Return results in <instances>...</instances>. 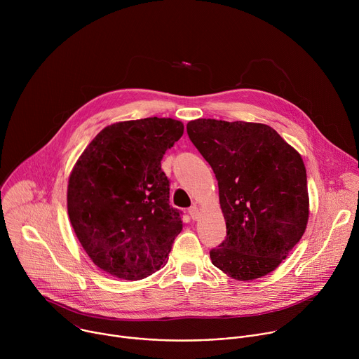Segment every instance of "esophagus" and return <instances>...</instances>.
<instances>
[{
  "mask_svg": "<svg viewBox=\"0 0 359 359\" xmlns=\"http://www.w3.org/2000/svg\"><path fill=\"white\" fill-rule=\"evenodd\" d=\"M187 212H189V216H190L193 220H197V219H198V209H197V206H191Z\"/></svg>",
  "mask_w": 359,
  "mask_h": 359,
  "instance_id": "1",
  "label": "esophagus"
}]
</instances>
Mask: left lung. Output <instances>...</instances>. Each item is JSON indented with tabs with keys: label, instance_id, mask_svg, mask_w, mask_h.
Returning a JSON list of instances; mask_svg holds the SVG:
<instances>
[{
	"label": "left lung",
	"instance_id": "8db88e82",
	"mask_svg": "<svg viewBox=\"0 0 359 359\" xmlns=\"http://www.w3.org/2000/svg\"><path fill=\"white\" fill-rule=\"evenodd\" d=\"M186 129L219 182L227 236L210 251L212 263L238 281L267 276L309 223L301 155L263 123L196 119Z\"/></svg>",
	"mask_w": 359,
	"mask_h": 359
}]
</instances>
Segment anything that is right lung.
<instances>
[{
    "label": "right lung",
    "instance_id": "obj_1",
    "mask_svg": "<svg viewBox=\"0 0 359 359\" xmlns=\"http://www.w3.org/2000/svg\"><path fill=\"white\" fill-rule=\"evenodd\" d=\"M183 129L170 118L118 122L102 129L79 156L68 182V215L100 270L135 281L166 263L183 223L169 204L161 162Z\"/></svg>",
    "mask_w": 359,
    "mask_h": 359
}]
</instances>
